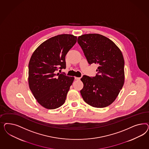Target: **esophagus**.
I'll return each instance as SVG.
<instances>
[{"label":"esophagus","instance_id":"esophagus-1","mask_svg":"<svg viewBox=\"0 0 149 149\" xmlns=\"http://www.w3.org/2000/svg\"><path fill=\"white\" fill-rule=\"evenodd\" d=\"M75 79L77 80H80V77H75Z\"/></svg>","mask_w":149,"mask_h":149}]
</instances>
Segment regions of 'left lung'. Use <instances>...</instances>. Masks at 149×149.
Masks as SVG:
<instances>
[{
    "instance_id": "obj_1",
    "label": "left lung",
    "mask_w": 149,
    "mask_h": 149,
    "mask_svg": "<svg viewBox=\"0 0 149 149\" xmlns=\"http://www.w3.org/2000/svg\"><path fill=\"white\" fill-rule=\"evenodd\" d=\"M77 42L88 63L99 65L97 74L91 77L84 75L80 91L86 103L95 108H104L117 98L125 82L123 54L116 44L99 34H87L78 37Z\"/></svg>"
}]
</instances>
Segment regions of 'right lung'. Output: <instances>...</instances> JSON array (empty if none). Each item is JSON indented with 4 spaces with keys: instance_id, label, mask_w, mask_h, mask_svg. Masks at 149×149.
Listing matches in <instances>:
<instances>
[{
    "instance_id": "obj_1",
    "label": "right lung",
    "mask_w": 149,
    "mask_h": 149,
    "mask_svg": "<svg viewBox=\"0 0 149 149\" xmlns=\"http://www.w3.org/2000/svg\"><path fill=\"white\" fill-rule=\"evenodd\" d=\"M77 40L72 34L58 35L42 42L32 54L28 65L29 86L45 108H58L65 101L74 77L56 72L66 68L65 57Z\"/></svg>"
}]
</instances>
